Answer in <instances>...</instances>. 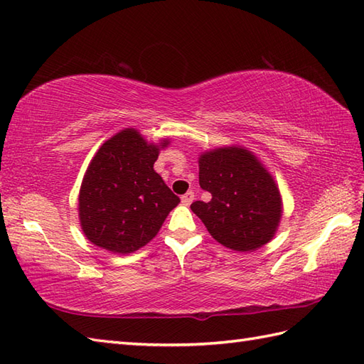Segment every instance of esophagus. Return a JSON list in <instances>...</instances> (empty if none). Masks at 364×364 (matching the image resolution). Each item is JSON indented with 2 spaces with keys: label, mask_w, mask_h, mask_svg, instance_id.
Returning <instances> with one entry per match:
<instances>
[{
  "label": "esophagus",
  "mask_w": 364,
  "mask_h": 364,
  "mask_svg": "<svg viewBox=\"0 0 364 364\" xmlns=\"http://www.w3.org/2000/svg\"><path fill=\"white\" fill-rule=\"evenodd\" d=\"M192 200H194V192H192V191L186 192V194H184V196L181 197V202H183V205H186V206L192 203Z\"/></svg>",
  "instance_id": "obj_1"
}]
</instances>
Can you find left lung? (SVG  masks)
Instances as JSON below:
<instances>
[{
    "mask_svg": "<svg viewBox=\"0 0 364 364\" xmlns=\"http://www.w3.org/2000/svg\"><path fill=\"white\" fill-rule=\"evenodd\" d=\"M198 181L211 200H198L191 210L219 244L253 252L275 236L283 213L280 189L245 146H220L200 154Z\"/></svg>",
    "mask_w": 364,
    "mask_h": 364,
    "instance_id": "1",
    "label": "left lung"
}]
</instances>
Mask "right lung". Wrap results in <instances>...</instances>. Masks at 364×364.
Returning a JSON list of instances; mask_svg holds the SVG:
<instances>
[{"label":"right lung","instance_id":"1","mask_svg":"<svg viewBox=\"0 0 364 364\" xmlns=\"http://www.w3.org/2000/svg\"><path fill=\"white\" fill-rule=\"evenodd\" d=\"M170 144H150L136 128H125L100 146L84 173L78 211L82 233L107 252L128 255L158 235L180 203L153 164Z\"/></svg>","mask_w":364,"mask_h":364}]
</instances>
